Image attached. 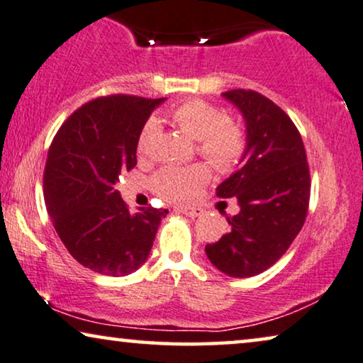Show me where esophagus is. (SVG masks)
<instances>
[{"label": "esophagus", "mask_w": 363, "mask_h": 363, "mask_svg": "<svg viewBox=\"0 0 363 363\" xmlns=\"http://www.w3.org/2000/svg\"><path fill=\"white\" fill-rule=\"evenodd\" d=\"M178 213H183L185 214V216H188V218H198L199 214H201L203 211L199 208H194V206H177L175 208Z\"/></svg>", "instance_id": "1"}]
</instances>
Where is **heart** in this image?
Listing matches in <instances>:
<instances>
[{
	"instance_id": "b5f03b06",
	"label": "heart",
	"mask_w": 363,
	"mask_h": 363,
	"mask_svg": "<svg viewBox=\"0 0 363 363\" xmlns=\"http://www.w3.org/2000/svg\"><path fill=\"white\" fill-rule=\"evenodd\" d=\"M172 121L196 140L198 154L219 172L234 169L245 150V133L235 121L214 104L203 99H190L172 111ZM159 129L155 119L145 121L138 138V152L145 155ZM209 172L204 165L164 167L152 177V188L169 201H186L208 182Z\"/></svg>"
}]
</instances>
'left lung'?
<instances>
[{
  "label": "left lung",
  "instance_id": "left-lung-1",
  "mask_svg": "<svg viewBox=\"0 0 363 363\" xmlns=\"http://www.w3.org/2000/svg\"><path fill=\"white\" fill-rule=\"evenodd\" d=\"M242 113L247 144L239 169L216 188L238 198L230 230L206 245L211 264L225 275H259L288 250L306 220L311 178L301 135L290 116L254 90L223 93Z\"/></svg>",
  "mask_w": 363,
  "mask_h": 363
}]
</instances>
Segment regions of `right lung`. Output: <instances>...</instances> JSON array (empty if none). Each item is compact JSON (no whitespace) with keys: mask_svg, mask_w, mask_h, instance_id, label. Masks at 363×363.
<instances>
[{"mask_svg":"<svg viewBox=\"0 0 363 363\" xmlns=\"http://www.w3.org/2000/svg\"><path fill=\"white\" fill-rule=\"evenodd\" d=\"M165 98L111 94L78 108L57 130L47 154L44 196L52 224L78 264L124 277L150 254L167 209L129 211L114 185L138 164V138Z\"/></svg>","mask_w":363,"mask_h":363,"instance_id":"obj_1","label":"right lung"}]
</instances>
